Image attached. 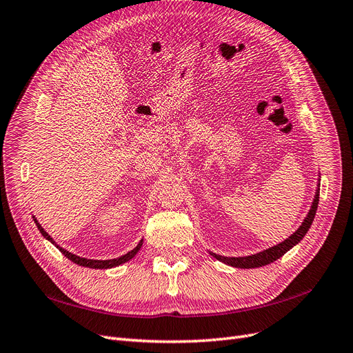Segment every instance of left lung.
I'll use <instances>...</instances> for the list:
<instances>
[{
	"mask_svg": "<svg viewBox=\"0 0 353 353\" xmlns=\"http://www.w3.org/2000/svg\"><path fill=\"white\" fill-rule=\"evenodd\" d=\"M319 196H320V189H317V192H316L314 201H312L311 210H310L307 218L304 219V223L299 225V228L292 234L291 237L283 240L282 243L273 245V247H270V249L260 252L257 254L245 256V257H225V256H219V254L211 253L212 257L219 260V262L227 263V265L234 266V268H241V269L260 268V266H266V265H269L272 262H275V260L282 257L290 249H292L295 244H298L299 241H301L303 237L307 234L308 228L311 227L312 221H314V216H316V211H317V206H319Z\"/></svg>",
	"mask_w": 353,
	"mask_h": 353,
	"instance_id": "left-lung-1",
	"label": "left lung"
}]
</instances>
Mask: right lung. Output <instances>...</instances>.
Segmentation results:
<instances>
[{"label":"right lung","mask_w":353,"mask_h":353,"mask_svg":"<svg viewBox=\"0 0 353 353\" xmlns=\"http://www.w3.org/2000/svg\"><path fill=\"white\" fill-rule=\"evenodd\" d=\"M33 219H34V223H36V225H37L39 231L42 232V236H43L46 240H49L50 243H54V244H55V241L50 239V236H49V234H48L43 228H42V225L37 223L36 218H33ZM141 245H142V240L138 243V245L135 247L134 250H130L129 253H126V254H123V256H121V257H117V259H110V260H93V259H85V257L75 256V254H72V253H70V252H67V250H63L62 247H59V245H57V247H58V249L61 250V253H62L65 257H68V259L71 260V262H74V263H77V265L84 266V268H91V269H110V268H114V266H119V265H122V263L128 262V260L132 259V257L139 252Z\"/></svg>","instance_id":"obj_1"}]
</instances>
